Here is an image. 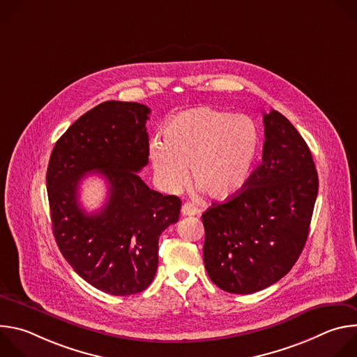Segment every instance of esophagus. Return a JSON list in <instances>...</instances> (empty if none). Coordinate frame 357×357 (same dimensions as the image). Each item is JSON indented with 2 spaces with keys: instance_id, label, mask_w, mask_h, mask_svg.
I'll return each instance as SVG.
<instances>
[{
  "instance_id": "1",
  "label": "esophagus",
  "mask_w": 357,
  "mask_h": 357,
  "mask_svg": "<svg viewBox=\"0 0 357 357\" xmlns=\"http://www.w3.org/2000/svg\"><path fill=\"white\" fill-rule=\"evenodd\" d=\"M182 216H195V215H197L200 211L195 206V205H192V203H183V206H182Z\"/></svg>"
}]
</instances>
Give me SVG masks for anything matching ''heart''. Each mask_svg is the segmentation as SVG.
<instances>
[{
	"mask_svg": "<svg viewBox=\"0 0 357 357\" xmlns=\"http://www.w3.org/2000/svg\"><path fill=\"white\" fill-rule=\"evenodd\" d=\"M162 142L152 141L149 161L167 192L188 181L215 200L238 193L248 182L260 155L261 132L251 117L209 106L185 110L167 121Z\"/></svg>",
	"mask_w": 357,
	"mask_h": 357,
	"instance_id": "obj_1",
	"label": "heart"
}]
</instances>
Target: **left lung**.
Segmentation results:
<instances>
[{
	"instance_id": "8db88e82",
	"label": "left lung",
	"mask_w": 357,
	"mask_h": 357,
	"mask_svg": "<svg viewBox=\"0 0 357 357\" xmlns=\"http://www.w3.org/2000/svg\"><path fill=\"white\" fill-rule=\"evenodd\" d=\"M263 162L245 186L202 215L203 260L230 294H252L289 273L303 250L318 195L312 154L278 112L264 113Z\"/></svg>"
}]
</instances>
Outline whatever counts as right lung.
I'll return each instance as SVG.
<instances>
[{"label":"right lung","mask_w":357,"mask_h":357,"mask_svg":"<svg viewBox=\"0 0 357 357\" xmlns=\"http://www.w3.org/2000/svg\"><path fill=\"white\" fill-rule=\"evenodd\" d=\"M149 112L128 101L96 106L56 141L46 172L50 220L63 257L90 285L117 296L138 294L154 280L160 236L178 222L182 205L137 174L148 164ZM94 172L107 178L109 197L100 213L86 214L78 183Z\"/></svg>","instance_id":"add662e5"}]
</instances>
